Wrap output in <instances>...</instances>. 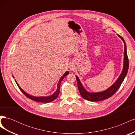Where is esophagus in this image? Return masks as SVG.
I'll use <instances>...</instances> for the list:
<instances>
[{
    "mask_svg": "<svg viewBox=\"0 0 135 135\" xmlns=\"http://www.w3.org/2000/svg\"><path fill=\"white\" fill-rule=\"evenodd\" d=\"M70 69H71V70H74V66H73V65H70Z\"/></svg>",
    "mask_w": 135,
    "mask_h": 135,
    "instance_id": "esophagus-1",
    "label": "esophagus"
}]
</instances>
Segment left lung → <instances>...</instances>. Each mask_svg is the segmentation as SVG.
Wrapping results in <instances>:
<instances>
[{
  "mask_svg": "<svg viewBox=\"0 0 135 135\" xmlns=\"http://www.w3.org/2000/svg\"><path fill=\"white\" fill-rule=\"evenodd\" d=\"M118 36L120 38L122 39L124 44V64L123 70L122 71V73L119 75V78L117 79L112 86H110L109 88L106 89L105 91L100 92H95V93H90L87 91L83 87V85L81 84L80 81L79 80L78 77L76 75V79L78 84V88L79 91L81 96L85 100L89 101H99L104 100L107 99L108 98L112 96L114 93H115L118 89L119 88L120 85L123 82L125 77L127 74L128 67H129V62H128V59L127 56V49H126V44L125 43L124 40L123 38L120 36L119 34H118Z\"/></svg>",
  "mask_w": 135,
  "mask_h": 135,
  "instance_id": "1",
  "label": "left lung"
}]
</instances>
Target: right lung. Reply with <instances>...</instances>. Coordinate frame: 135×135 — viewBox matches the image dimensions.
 <instances>
[{
  "instance_id": "obj_1",
  "label": "right lung",
  "mask_w": 135,
  "mask_h": 135,
  "mask_svg": "<svg viewBox=\"0 0 135 135\" xmlns=\"http://www.w3.org/2000/svg\"><path fill=\"white\" fill-rule=\"evenodd\" d=\"M69 74V71H66L64 73V74L61 77V78L60 79L59 81V83L57 84V89L56 92L52 95L51 96H48V97H35V96H32L31 95H29L28 94H27V93H26L25 91H23L22 89L19 86V85L17 84V81H16V83H17V85L18 88H20V90L27 97H28V99H30L32 100L36 101V102H39V103H50V102H52L53 101H54L57 97H58L59 95V93H60V85H61V81L63 80V79L67 75Z\"/></svg>"
}]
</instances>
